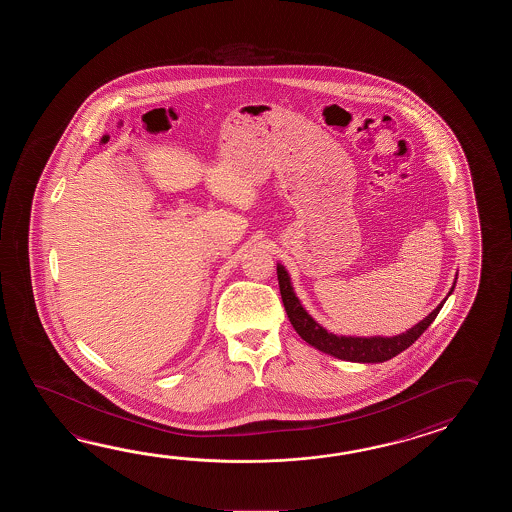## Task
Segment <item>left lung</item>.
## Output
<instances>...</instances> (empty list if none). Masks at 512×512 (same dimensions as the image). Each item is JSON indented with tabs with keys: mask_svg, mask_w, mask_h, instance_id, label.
<instances>
[{
	"mask_svg": "<svg viewBox=\"0 0 512 512\" xmlns=\"http://www.w3.org/2000/svg\"><path fill=\"white\" fill-rule=\"evenodd\" d=\"M276 272H278L283 307L293 324L294 331L304 338L309 346L320 349L335 359L349 360V362H384V360L393 359L404 349L410 348L415 340L425 333L426 327L434 322L435 316L439 315L446 298L456 287V282H454L452 289L446 294L445 300L437 305L434 311L423 318L419 324L408 329L406 333L395 335V337H346V335L329 333L305 311L304 305L300 304L298 296L294 294L293 283L283 265L278 263Z\"/></svg>",
	"mask_w": 512,
	"mask_h": 512,
	"instance_id": "left-lung-1",
	"label": "left lung"
}]
</instances>
